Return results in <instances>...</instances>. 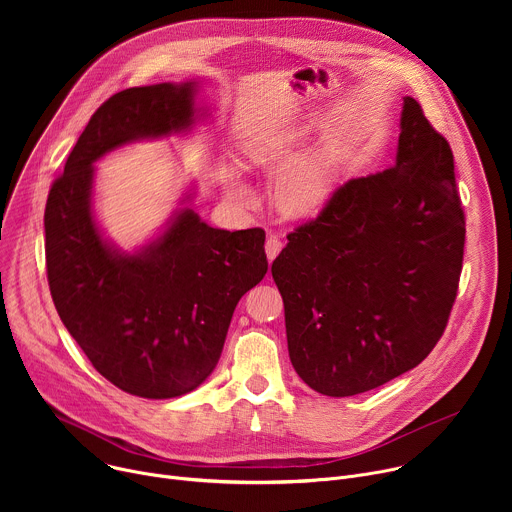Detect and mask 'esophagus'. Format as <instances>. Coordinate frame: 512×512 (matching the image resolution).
<instances>
[{"label":"esophagus","mask_w":512,"mask_h":512,"mask_svg":"<svg viewBox=\"0 0 512 512\" xmlns=\"http://www.w3.org/2000/svg\"><path fill=\"white\" fill-rule=\"evenodd\" d=\"M281 247H283V243H281V241H279L275 235H271V237L267 239V243H265V253H267V259H269V261H273V259L279 255Z\"/></svg>","instance_id":"obj_1"}]
</instances>
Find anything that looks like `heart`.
I'll return each mask as SVG.
<instances>
[{"label":"heart","mask_w":512,"mask_h":512,"mask_svg":"<svg viewBox=\"0 0 512 512\" xmlns=\"http://www.w3.org/2000/svg\"><path fill=\"white\" fill-rule=\"evenodd\" d=\"M291 148V139L259 145L257 150H251V160L275 170L285 162ZM340 172L338 154L332 150H320L312 154L298 156L277 170L273 178V196L277 206L294 216H308L318 212L330 198ZM225 196L239 204L251 206L255 200L253 188L245 182V178L237 170H227L223 180Z\"/></svg>","instance_id":"1"}]
</instances>
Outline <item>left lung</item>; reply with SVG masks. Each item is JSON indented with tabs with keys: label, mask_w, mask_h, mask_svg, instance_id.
Returning <instances> with one entry per match:
<instances>
[{
	"label": "left lung",
	"mask_w": 512,
	"mask_h": 512,
	"mask_svg": "<svg viewBox=\"0 0 512 512\" xmlns=\"http://www.w3.org/2000/svg\"><path fill=\"white\" fill-rule=\"evenodd\" d=\"M464 239L450 143L405 97L395 166L342 184L271 265L302 381L350 397L415 369L446 330Z\"/></svg>",
	"instance_id": "8db88e82"
}]
</instances>
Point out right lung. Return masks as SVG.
Returning a JSON list of instances; mask_svg holds the SVG:
<instances>
[{
	"label": "right lung",
	"instance_id": "1",
	"mask_svg": "<svg viewBox=\"0 0 512 512\" xmlns=\"http://www.w3.org/2000/svg\"><path fill=\"white\" fill-rule=\"evenodd\" d=\"M194 93L186 81L107 99L44 212L46 273L62 324L107 381L145 399L180 397L206 381L239 300L267 273L263 229H212L188 206L135 253L109 245L95 223L93 164L125 143L188 131Z\"/></svg>",
	"mask_w": 512,
	"mask_h": 512
}]
</instances>
